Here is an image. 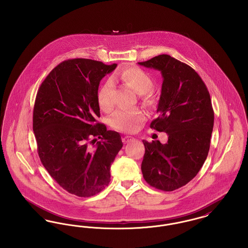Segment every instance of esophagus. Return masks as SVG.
Here are the masks:
<instances>
[{
	"mask_svg": "<svg viewBox=\"0 0 248 248\" xmlns=\"http://www.w3.org/2000/svg\"><path fill=\"white\" fill-rule=\"evenodd\" d=\"M133 140H135V139L133 137L130 136H125L123 138V142L125 144V143H128V142H131Z\"/></svg>",
	"mask_w": 248,
	"mask_h": 248,
	"instance_id": "34e87169",
	"label": "esophagus"
}]
</instances>
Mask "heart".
Here are the masks:
<instances>
[{"label":"heart","mask_w":248,"mask_h":248,"mask_svg":"<svg viewBox=\"0 0 248 248\" xmlns=\"http://www.w3.org/2000/svg\"><path fill=\"white\" fill-rule=\"evenodd\" d=\"M114 79L121 80L124 84L132 89L137 94L140 95L142 102L146 105L154 103V96L149 91L154 85V81L149 74L137 66H128L113 76ZM113 85L110 80L106 81L100 88L97 94V103L100 109L110 111L112 102ZM146 112L140 108L118 109L110 118L112 127L125 133H134L140 128V125L146 120Z\"/></svg>","instance_id":"obj_1"}]
</instances>
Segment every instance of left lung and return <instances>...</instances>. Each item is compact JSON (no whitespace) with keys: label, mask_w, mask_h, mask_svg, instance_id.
Wrapping results in <instances>:
<instances>
[{"label":"left lung","mask_w":248,"mask_h":248,"mask_svg":"<svg viewBox=\"0 0 248 248\" xmlns=\"http://www.w3.org/2000/svg\"><path fill=\"white\" fill-rule=\"evenodd\" d=\"M138 63L161 72L158 117L150 127L169 137L165 144L142 140L141 171L151 186L173 191L189 183L207 158L215 118L210 93L199 74L170 55Z\"/></svg>","instance_id":"8db88e82"}]
</instances>
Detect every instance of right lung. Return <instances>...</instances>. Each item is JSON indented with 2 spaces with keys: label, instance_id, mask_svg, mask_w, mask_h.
<instances>
[{
  "label": "right lung",
  "instance_id": "1",
  "mask_svg": "<svg viewBox=\"0 0 248 248\" xmlns=\"http://www.w3.org/2000/svg\"><path fill=\"white\" fill-rule=\"evenodd\" d=\"M116 66L89 59L63 61L36 94L32 129L40 160L60 186L78 197L94 196L108 185L110 166L123 147L120 134L96 121L99 83ZM94 136L101 141L91 146Z\"/></svg>",
  "mask_w": 248,
  "mask_h": 248
}]
</instances>
